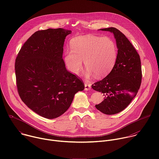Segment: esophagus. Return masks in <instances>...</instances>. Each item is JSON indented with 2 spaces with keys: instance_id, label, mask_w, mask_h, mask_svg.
<instances>
[{
  "instance_id": "34e87169",
  "label": "esophagus",
  "mask_w": 159,
  "mask_h": 159,
  "mask_svg": "<svg viewBox=\"0 0 159 159\" xmlns=\"http://www.w3.org/2000/svg\"><path fill=\"white\" fill-rule=\"evenodd\" d=\"M85 90H89L90 89V87H91V84L88 83V82H85Z\"/></svg>"
}]
</instances>
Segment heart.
<instances>
[{
  "label": "heart",
  "instance_id": "b5f03b06",
  "mask_svg": "<svg viewBox=\"0 0 159 159\" xmlns=\"http://www.w3.org/2000/svg\"><path fill=\"white\" fill-rule=\"evenodd\" d=\"M70 44L71 49L64 52V61L68 70L74 75L82 70L83 60L87 69L86 76L95 75L98 78L108 74L116 63L117 44L109 36H79L73 38Z\"/></svg>",
  "mask_w": 159,
  "mask_h": 159
}]
</instances>
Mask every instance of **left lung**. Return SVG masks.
Here are the masks:
<instances>
[{
    "instance_id": "left-lung-1",
    "label": "left lung",
    "mask_w": 159,
    "mask_h": 159,
    "mask_svg": "<svg viewBox=\"0 0 159 159\" xmlns=\"http://www.w3.org/2000/svg\"><path fill=\"white\" fill-rule=\"evenodd\" d=\"M114 34L118 57L111 72L102 80L92 85L96 91L103 93L104 99L96 107L106 115H115L124 110L137 96L142 78L141 60L132 44L115 28L101 29Z\"/></svg>"
}]
</instances>
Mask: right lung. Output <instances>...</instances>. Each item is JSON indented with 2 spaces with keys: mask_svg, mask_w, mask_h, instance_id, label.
Segmentation results:
<instances>
[{
  "mask_svg": "<svg viewBox=\"0 0 159 159\" xmlns=\"http://www.w3.org/2000/svg\"><path fill=\"white\" fill-rule=\"evenodd\" d=\"M71 33L62 28L38 31L25 43L16 59L19 95L29 108L45 118L63 115L74 95L84 89L82 79L66 69L62 58L65 37Z\"/></svg>",
  "mask_w": 159,
  "mask_h": 159,
  "instance_id": "right-lung-1",
  "label": "right lung"
}]
</instances>
